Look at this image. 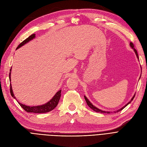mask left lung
Returning a JSON list of instances; mask_svg holds the SVG:
<instances>
[{
  "instance_id": "1",
  "label": "left lung",
  "mask_w": 147,
  "mask_h": 147,
  "mask_svg": "<svg viewBox=\"0 0 147 147\" xmlns=\"http://www.w3.org/2000/svg\"><path fill=\"white\" fill-rule=\"evenodd\" d=\"M130 47L132 48L133 49H134V52H135V54H136V57H137V58H138V59H139V57H138V52H137V51L135 49V48H134V45L133 44V43L132 42H130ZM140 78H141V76H140ZM135 95H134V96L132 97V98L131 99V100L127 104H126L124 107H123L122 108H121L120 109H119V110H117V111H114V113H117V112H119V111H121V110H122L123 109H125V108L128 105V104H129L132 101V100L134 99V98H135ZM84 99H85V101H86V103H87V104H88V105L90 108L91 109H92L94 111H95V112H98V113H107V114H110L111 112L110 111H103V110H100V109H98L97 107H96L95 106H94L93 104H92L89 101V99L86 98V96H84Z\"/></svg>"
}]
</instances>
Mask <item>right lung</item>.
<instances>
[{"label": "right lung", "instance_id": "add662e5", "mask_svg": "<svg viewBox=\"0 0 147 147\" xmlns=\"http://www.w3.org/2000/svg\"><path fill=\"white\" fill-rule=\"evenodd\" d=\"M35 34H33L31 36H30L28 38H27L26 40H24L23 42H22L18 46V47L17 48V49H18V48H20V47H21L22 46H23L24 45H25L26 43H28L29 41L32 40L33 38H35ZM11 68L10 70V73H9V81L11 82ZM10 92H11V96L13 98H16L14 96V94L13 93L12 91V86L11 84H10ZM61 90H59V91H58L57 93L55 94V95L53 96V97L49 101H48L47 103H46L43 105H38V106H28V105H26L22 104H21L20 102H19L18 101L17 102H18V104L20 105V106L24 109L26 111H27V113H48L49 112L51 111H52V110H53L55 108L57 107V105L58 104V102L59 101V99L61 97Z\"/></svg>", "mask_w": 147, "mask_h": 147}]
</instances>
